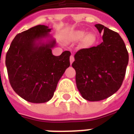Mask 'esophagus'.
I'll list each match as a JSON object with an SVG mask.
<instances>
[{
	"label": "esophagus",
	"instance_id": "esophagus-1",
	"mask_svg": "<svg viewBox=\"0 0 134 134\" xmlns=\"http://www.w3.org/2000/svg\"><path fill=\"white\" fill-rule=\"evenodd\" d=\"M75 60V58H74V56L71 55L70 57V64H72V62Z\"/></svg>",
	"mask_w": 134,
	"mask_h": 134
}]
</instances>
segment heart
I'll return each mask as SVG.
<instances>
[{
  "label": "heart",
  "instance_id": "obj_1",
  "mask_svg": "<svg viewBox=\"0 0 134 134\" xmlns=\"http://www.w3.org/2000/svg\"><path fill=\"white\" fill-rule=\"evenodd\" d=\"M85 35V32L80 31H77L73 34V38L76 40H80L83 38ZM96 35L93 33H90L86 35V36L84 38V42L85 44L90 45V44H93L96 41Z\"/></svg>",
  "mask_w": 134,
  "mask_h": 134
}]
</instances>
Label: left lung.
Masks as SVG:
<instances>
[{"mask_svg":"<svg viewBox=\"0 0 134 134\" xmlns=\"http://www.w3.org/2000/svg\"><path fill=\"white\" fill-rule=\"evenodd\" d=\"M95 26L99 33H103V42L77 51L72 64L76 71L77 89L89 101L102 100L116 93L129 62V53L121 36L103 25Z\"/></svg>","mask_w":134,"mask_h":134,"instance_id":"8db88e82","label":"left lung"}]
</instances>
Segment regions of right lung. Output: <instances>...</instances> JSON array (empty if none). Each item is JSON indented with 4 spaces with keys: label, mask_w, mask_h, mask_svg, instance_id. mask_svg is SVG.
<instances>
[{
    "label": "right lung",
    "mask_w": 134,
    "mask_h": 134,
    "mask_svg": "<svg viewBox=\"0 0 134 134\" xmlns=\"http://www.w3.org/2000/svg\"><path fill=\"white\" fill-rule=\"evenodd\" d=\"M51 29L38 25L15 36L5 57L9 82L20 97L34 103L49 101L54 96L59 79L70 67L71 53L64 51L54 56L52 48L56 41L51 38Z\"/></svg>",
    "instance_id": "add662e5"
}]
</instances>
